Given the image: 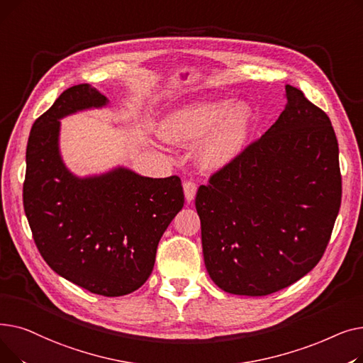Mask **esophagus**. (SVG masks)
Returning <instances> with one entry per match:
<instances>
[{"label": "esophagus", "instance_id": "34e87169", "mask_svg": "<svg viewBox=\"0 0 363 363\" xmlns=\"http://www.w3.org/2000/svg\"><path fill=\"white\" fill-rule=\"evenodd\" d=\"M196 193H197V184L191 179L185 181L184 182V194H185L186 201H193L196 197Z\"/></svg>", "mask_w": 363, "mask_h": 363}]
</instances>
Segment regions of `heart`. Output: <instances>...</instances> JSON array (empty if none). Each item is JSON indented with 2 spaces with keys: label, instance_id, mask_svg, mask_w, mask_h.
I'll return each instance as SVG.
<instances>
[{
  "label": "heart",
  "instance_id": "b5f03b06",
  "mask_svg": "<svg viewBox=\"0 0 363 363\" xmlns=\"http://www.w3.org/2000/svg\"><path fill=\"white\" fill-rule=\"evenodd\" d=\"M252 122V111L240 103L200 104L178 110L160 125V135L169 143H193L213 128L200 150V162L206 167H220L241 151Z\"/></svg>",
  "mask_w": 363,
  "mask_h": 363
}]
</instances>
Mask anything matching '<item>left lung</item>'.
<instances>
[{
	"label": "left lung",
	"mask_w": 363,
	"mask_h": 363,
	"mask_svg": "<svg viewBox=\"0 0 363 363\" xmlns=\"http://www.w3.org/2000/svg\"><path fill=\"white\" fill-rule=\"evenodd\" d=\"M284 95L278 121L196 196L206 269L231 294L268 296L311 272L340 211L331 121L300 89Z\"/></svg>",
	"instance_id": "left-lung-1"
}]
</instances>
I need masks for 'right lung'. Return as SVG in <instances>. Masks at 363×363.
Listing matches in <instances>:
<instances>
[{"instance_id":"right-lung-1","label":"right lung","mask_w":363,"mask_h":363,"mask_svg":"<svg viewBox=\"0 0 363 363\" xmlns=\"http://www.w3.org/2000/svg\"><path fill=\"white\" fill-rule=\"evenodd\" d=\"M107 104L88 84L70 86L32 126L23 207L50 268L106 297L138 290L151 275L159 241L184 207L181 178H145L125 167L76 178L59 152L60 119Z\"/></svg>"}]
</instances>
